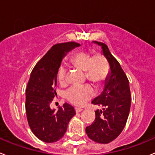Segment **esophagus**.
I'll list each match as a JSON object with an SVG mask.
<instances>
[{
  "instance_id": "obj_1",
  "label": "esophagus",
  "mask_w": 155,
  "mask_h": 155,
  "mask_svg": "<svg viewBox=\"0 0 155 155\" xmlns=\"http://www.w3.org/2000/svg\"><path fill=\"white\" fill-rule=\"evenodd\" d=\"M82 108H81V107H75V111H76V113H79V112H80V111H82Z\"/></svg>"
}]
</instances>
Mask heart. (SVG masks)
<instances>
[{"instance_id":"obj_1","label":"heart","mask_w":155,"mask_h":155,"mask_svg":"<svg viewBox=\"0 0 155 155\" xmlns=\"http://www.w3.org/2000/svg\"><path fill=\"white\" fill-rule=\"evenodd\" d=\"M72 66L84 70L85 76L88 81L95 84L97 88L104 85L110 74V65L104 55L96 53L91 57L87 51H78L70 60ZM67 71L61 67L58 72V79L61 85H65ZM95 91L91 85H74L66 92V98L78 106L83 105L94 96Z\"/></svg>"}]
</instances>
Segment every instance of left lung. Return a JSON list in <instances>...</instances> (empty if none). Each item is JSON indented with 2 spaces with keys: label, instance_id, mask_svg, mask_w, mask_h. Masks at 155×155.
Listing matches in <instances>:
<instances>
[{
  "label": "left lung",
  "instance_id": "1",
  "mask_svg": "<svg viewBox=\"0 0 155 155\" xmlns=\"http://www.w3.org/2000/svg\"><path fill=\"white\" fill-rule=\"evenodd\" d=\"M101 46L108 61L110 73L100 96L91 101L103 107V111H95V119L85 128L88 138L97 143L107 144L117 139L127 124L131 106V94L127 75L120 64L104 43L94 41Z\"/></svg>",
  "mask_w": 155,
  "mask_h": 155
}]
</instances>
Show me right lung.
<instances>
[{
	"instance_id": "1",
	"label": "right lung",
	"mask_w": 155,
	"mask_h": 155,
	"mask_svg": "<svg viewBox=\"0 0 155 155\" xmlns=\"http://www.w3.org/2000/svg\"><path fill=\"white\" fill-rule=\"evenodd\" d=\"M80 45L74 41L59 43L36 64L25 90V111L28 126L40 140L51 143L65 134L69 122L76 114L73 106L65 103L58 110L51 109L56 94L57 76L66 54Z\"/></svg>"
}]
</instances>
